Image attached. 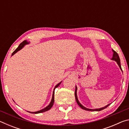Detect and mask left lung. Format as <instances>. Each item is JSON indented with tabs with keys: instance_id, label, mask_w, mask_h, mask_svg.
I'll return each mask as SVG.
<instances>
[{
	"instance_id": "left-lung-1",
	"label": "left lung",
	"mask_w": 129,
	"mask_h": 129,
	"mask_svg": "<svg viewBox=\"0 0 129 129\" xmlns=\"http://www.w3.org/2000/svg\"><path fill=\"white\" fill-rule=\"evenodd\" d=\"M112 51L113 52V57L112 59L113 60H114L115 61L117 62V64H118L119 67L120 68V69H121L122 70V68H121V63H120V58L119 57V56L118 54V53H117L116 52H115V51H114V50L112 49ZM75 99H76V102H77V104L79 105L80 107H81V109H84V110H88V111H101L102 110H103V109L106 108L107 107H108L109 105H110V104H109L108 105L104 107V108H100V109H87L86 108H85L84 106H83L81 104L79 101H78V100L77 99V87H76V89H75Z\"/></svg>"
}]
</instances>
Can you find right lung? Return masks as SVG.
I'll use <instances>...</instances> for the list:
<instances>
[{
  "mask_svg": "<svg viewBox=\"0 0 129 129\" xmlns=\"http://www.w3.org/2000/svg\"><path fill=\"white\" fill-rule=\"evenodd\" d=\"M28 44V43L27 41H26V40H24V41H23V42L21 43L20 45H19V46L18 47H17L16 49L15 50V51H14V52H13L12 54V55H14V54L15 53H16V52H17V51H19V50H20V49H21V48H22L24 47V45H25V44ZM60 84H61V82L58 83V84L57 85H56L55 88H54V91H53V95H52V101H51V103H50V104L48 106H47L46 108H45L44 109H42V110H40V111H38V112H28L31 113H33V114H38V113H43V112H47V111L50 110V109H51V108L52 107V106H53V104H54V90H55V89H56V88H57V87L60 85Z\"/></svg>",
  "mask_w": 129,
  "mask_h": 129,
  "instance_id": "1",
  "label": "right lung"
}]
</instances>
